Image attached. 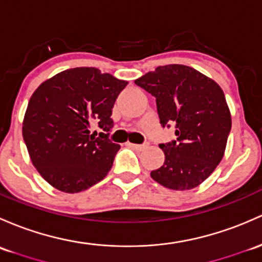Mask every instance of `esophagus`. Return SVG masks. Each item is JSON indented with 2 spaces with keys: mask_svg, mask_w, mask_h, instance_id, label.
Masks as SVG:
<instances>
[{
  "mask_svg": "<svg viewBox=\"0 0 262 262\" xmlns=\"http://www.w3.org/2000/svg\"><path fill=\"white\" fill-rule=\"evenodd\" d=\"M127 145L137 151H142L143 148H146V146H147V145H137V143H132V142H127Z\"/></svg>",
  "mask_w": 262,
  "mask_h": 262,
  "instance_id": "34e87169",
  "label": "esophagus"
}]
</instances>
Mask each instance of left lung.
Masks as SVG:
<instances>
[{"mask_svg": "<svg viewBox=\"0 0 262 262\" xmlns=\"http://www.w3.org/2000/svg\"><path fill=\"white\" fill-rule=\"evenodd\" d=\"M156 97L161 125L175 123L176 140L161 143L165 162L151 177L170 190L201 185L225 155L231 114L224 91L212 78L185 64L156 67L135 80Z\"/></svg>", "mask_w": 262, "mask_h": 262, "instance_id": "obj_1", "label": "left lung"}]
</instances>
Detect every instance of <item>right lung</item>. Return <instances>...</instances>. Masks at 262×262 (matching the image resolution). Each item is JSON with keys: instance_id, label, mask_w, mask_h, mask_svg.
Returning <instances> with one entry per match:
<instances>
[{"instance_id": "obj_1", "label": "right lung", "mask_w": 262, "mask_h": 262, "mask_svg": "<svg viewBox=\"0 0 262 262\" xmlns=\"http://www.w3.org/2000/svg\"><path fill=\"white\" fill-rule=\"evenodd\" d=\"M127 81L95 67L64 70L43 81L31 96L22 136L38 173L66 193L87 190L107 176L120 145L108 134L112 107Z\"/></svg>"}]
</instances>
